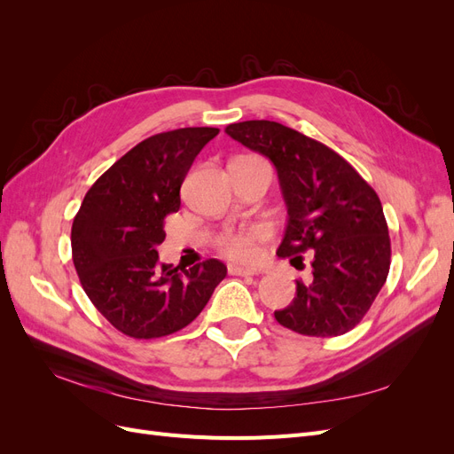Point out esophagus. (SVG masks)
I'll use <instances>...</instances> for the list:
<instances>
[{"label":"esophagus","mask_w":454,"mask_h":454,"mask_svg":"<svg viewBox=\"0 0 454 454\" xmlns=\"http://www.w3.org/2000/svg\"><path fill=\"white\" fill-rule=\"evenodd\" d=\"M229 274H232V277H254V274H257V270L250 269V267L229 265Z\"/></svg>","instance_id":"esophagus-1"}]
</instances>
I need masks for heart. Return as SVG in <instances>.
Segmentation results:
<instances>
[{
    "label": "heart",
    "mask_w": 454,
    "mask_h": 454,
    "mask_svg": "<svg viewBox=\"0 0 454 454\" xmlns=\"http://www.w3.org/2000/svg\"><path fill=\"white\" fill-rule=\"evenodd\" d=\"M269 235L267 227L255 225L242 231H227L217 239V248L223 255L232 261H242L250 263L259 254V244Z\"/></svg>",
    "instance_id": "heart-1"
}]
</instances>
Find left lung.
Here are the masks:
<instances>
[{
  "label": "left lung",
  "instance_id": "left-lung-1",
  "mask_svg": "<svg viewBox=\"0 0 454 454\" xmlns=\"http://www.w3.org/2000/svg\"><path fill=\"white\" fill-rule=\"evenodd\" d=\"M232 140L265 155L277 168L287 208L278 257L310 277L274 318L295 333L337 337L373 305L390 270V237L382 204L364 177L333 149L274 121H242Z\"/></svg>",
  "mask_w": 454,
  "mask_h": 454
}]
</instances>
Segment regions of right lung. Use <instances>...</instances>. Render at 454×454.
I'll list each match as a JSON object with an SVG mask.
<instances>
[{
  "label": "right lung",
  "mask_w": 454,
  "mask_h": 454,
  "mask_svg": "<svg viewBox=\"0 0 454 454\" xmlns=\"http://www.w3.org/2000/svg\"><path fill=\"white\" fill-rule=\"evenodd\" d=\"M219 129L160 132L132 147L87 191L72 225L81 286L121 333L155 339L180 332L208 303L227 267L217 259L182 269L159 263L164 217L180 210V187Z\"/></svg>",
  "instance_id": "obj_1"
}]
</instances>
